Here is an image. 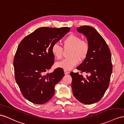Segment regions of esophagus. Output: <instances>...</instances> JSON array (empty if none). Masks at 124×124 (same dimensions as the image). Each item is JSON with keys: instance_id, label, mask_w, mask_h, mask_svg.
Here are the masks:
<instances>
[{"instance_id": "1", "label": "esophagus", "mask_w": 124, "mask_h": 124, "mask_svg": "<svg viewBox=\"0 0 124 124\" xmlns=\"http://www.w3.org/2000/svg\"><path fill=\"white\" fill-rule=\"evenodd\" d=\"M64 73H65V75H67V74H68V73H69V72L68 71H67V70H64Z\"/></svg>"}]
</instances>
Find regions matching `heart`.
I'll list each match as a JSON object with an SVG mask.
<instances>
[{
    "label": "heart",
    "mask_w": 124,
    "mask_h": 124,
    "mask_svg": "<svg viewBox=\"0 0 124 124\" xmlns=\"http://www.w3.org/2000/svg\"><path fill=\"white\" fill-rule=\"evenodd\" d=\"M62 44L65 48L70 47L69 57L62 59L56 63V66L66 70H70L78 64L80 61H83L88 55L89 51L88 43L81 40L79 36L71 34L67 36L63 40ZM63 49L62 47L57 43L53 44L51 52L53 56L57 59L62 58Z\"/></svg>",
    "instance_id": "heart-1"
}]
</instances>
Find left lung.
Segmentation results:
<instances>
[{
	"instance_id": "8db88e82",
	"label": "left lung",
	"mask_w": 124,
	"mask_h": 124,
	"mask_svg": "<svg viewBox=\"0 0 124 124\" xmlns=\"http://www.w3.org/2000/svg\"><path fill=\"white\" fill-rule=\"evenodd\" d=\"M88 40L89 51L77 69L90 73L84 77L78 72H70L73 95L79 102L91 104L99 101L108 89L112 72L111 54L102 36L93 27L84 25L77 28Z\"/></svg>"
}]
</instances>
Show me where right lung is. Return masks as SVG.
<instances>
[{"label": "right lung", "mask_w": 124, "mask_h": 124, "mask_svg": "<svg viewBox=\"0 0 124 124\" xmlns=\"http://www.w3.org/2000/svg\"><path fill=\"white\" fill-rule=\"evenodd\" d=\"M70 29L40 28L20 43L13 61L15 79L23 95L31 102L43 104L54 96L55 86L64 72L58 68L46 73L54 62L51 48Z\"/></svg>", "instance_id": "right-lung-1"}]
</instances>
